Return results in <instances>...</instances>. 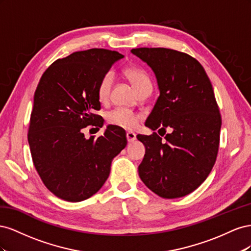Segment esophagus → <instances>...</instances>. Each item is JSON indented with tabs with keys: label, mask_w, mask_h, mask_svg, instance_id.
<instances>
[{
	"label": "esophagus",
	"mask_w": 251,
	"mask_h": 251,
	"mask_svg": "<svg viewBox=\"0 0 251 251\" xmlns=\"http://www.w3.org/2000/svg\"><path fill=\"white\" fill-rule=\"evenodd\" d=\"M126 139L128 142H132L136 139V134L133 132H127L126 133Z\"/></svg>",
	"instance_id": "obj_1"
}]
</instances>
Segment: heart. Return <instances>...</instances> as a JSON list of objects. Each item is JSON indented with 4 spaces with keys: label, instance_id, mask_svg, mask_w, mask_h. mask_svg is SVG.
Returning a JSON list of instances; mask_svg holds the SVG:
<instances>
[{
    "label": "heart",
    "instance_id": "1",
    "mask_svg": "<svg viewBox=\"0 0 251 251\" xmlns=\"http://www.w3.org/2000/svg\"><path fill=\"white\" fill-rule=\"evenodd\" d=\"M125 76L131 81L137 92L147 87H151V78L146 70L139 67H130L124 71ZM113 73H104L97 86V97L100 101H105L109 98L113 85ZM141 120V115L126 108H116L107 114V121L112 125L125 130H134Z\"/></svg>",
    "mask_w": 251,
    "mask_h": 251
}]
</instances>
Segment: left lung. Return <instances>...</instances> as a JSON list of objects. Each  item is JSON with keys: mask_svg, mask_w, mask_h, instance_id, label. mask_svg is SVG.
Returning a JSON list of instances; mask_svg holds the SVG:
<instances>
[{"mask_svg": "<svg viewBox=\"0 0 251 251\" xmlns=\"http://www.w3.org/2000/svg\"><path fill=\"white\" fill-rule=\"evenodd\" d=\"M131 51L153 69L160 90L146 126L164 133L173 128L164 138L156 132L137 135L146 147L139 177L162 198H180L198 188L216 162L222 119L214 90L202 65L187 53L146 47Z\"/></svg>", "mask_w": 251, "mask_h": 251, "instance_id": "8db88e82", "label": "left lung"}]
</instances>
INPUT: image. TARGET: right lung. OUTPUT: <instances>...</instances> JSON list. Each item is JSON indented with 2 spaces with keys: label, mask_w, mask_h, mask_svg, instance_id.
Wrapping results in <instances>:
<instances>
[{
  "label": "right lung",
  "mask_w": 251,
  "mask_h": 251,
  "mask_svg": "<svg viewBox=\"0 0 251 251\" xmlns=\"http://www.w3.org/2000/svg\"><path fill=\"white\" fill-rule=\"evenodd\" d=\"M117 51L93 48L73 52L51 64L34 92L28 142L37 174L58 198L79 202L96 194L108 179L113 158L126 146L125 130L109 126L85 138L88 126L100 130L103 119L97 86L116 60Z\"/></svg>",
  "instance_id": "obj_1"
}]
</instances>
